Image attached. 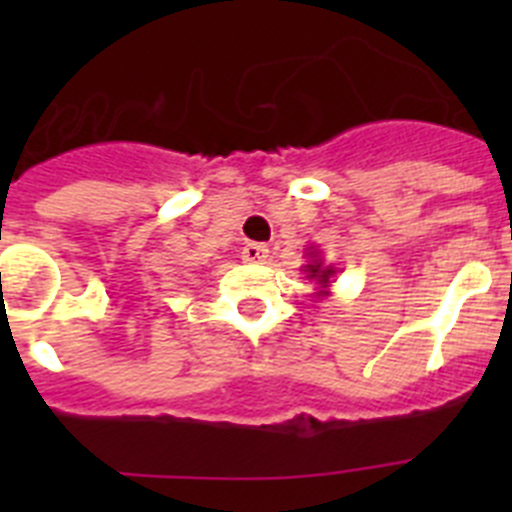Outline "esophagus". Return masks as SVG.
<instances>
[{
    "label": "esophagus",
    "mask_w": 512,
    "mask_h": 512,
    "mask_svg": "<svg viewBox=\"0 0 512 512\" xmlns=\"http://www.w3.org/2000/svg\"><path fill=\"white\" fill-rule=\"evenodd\" d=\"M266 253H269V248L261 246V243H246L243 246V261H248V264H264Z\"/></svg>",
    "instance_id": "esophagus-1"
}]
</instances>
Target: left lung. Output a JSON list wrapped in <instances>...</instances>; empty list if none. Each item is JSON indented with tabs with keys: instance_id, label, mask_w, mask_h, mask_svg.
<instances>
[{
	"instance_id": "left-lung-1",
	"label": "left lung",
	"mask_w": 512,
	"mask_h": 512,
	"mask_svg": "<svg viewBox=\"0 0 512 512\" xmlns=\"http://www.w3.org/2000/svg\"><path fill=\"white\" fill-rule=\"evenodd\" d=\"M307 264L302 266V271H305L307 274V279H315V282L320 284V287H328L330 284V279L336 277V266H328L325 264L323 259H320V253L318 251H310L307 253ZM328 295V292H318V297H325Z\"/></svg>"
}]
</instances>
